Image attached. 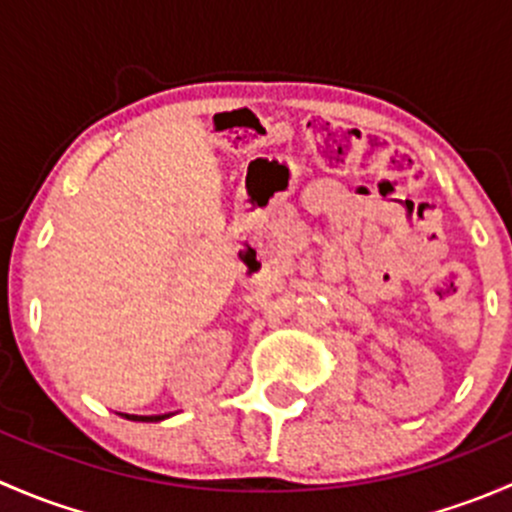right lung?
Here are the masks:
<instances>
[{
    "label": "right lung",
    "mask_w": 512,
    "mask_h": 512,
    "mask_svg": "<svg viewBox=\"0 0 512 512\" xmlns=\"http://www.w3.org/2000/svg\"><path fill=\"white\" fill-rule=\"evenodd\" d=\"M126 418H131V421H160V418H165L168 414L163 416H133V414H123Z\"/></svg>",
    "instance_id": "right-lung-1"
}]
</instances>
